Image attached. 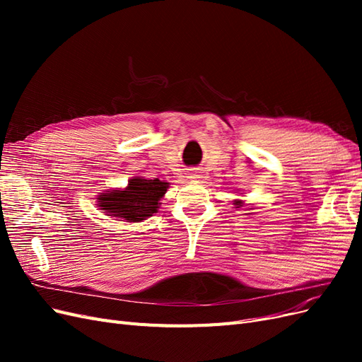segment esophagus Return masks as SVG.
<instances>
[{"mask_svg": "<svg viewBox=\"0 0 362 362\" xmlns=\"http://www.w3.org/2000/svg\"><path fill=\"white\" fill-rule=\"evenodd\" d=\"M189 178H198V172H190Z\"/></svg>", "mask_w": 362, "mask_h": 362, "instance_id": "34e87169", "label": "esophagus"}]
</instances>
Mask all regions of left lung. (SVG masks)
<instances>
[{"label":"left lung","instance_id":"left-lung-1","mask_svg":"<svg viewBox=\"0 0 362 362\" xmlns=\"http://www.w3.org/2000/svg\"><path fill=\"white\" fill-rule=\"evenodd\" d=\"M234 204L237 205L235 208H240V206H242V205H243V202H242V201H234Z\"/></svg>","mask_w":362,"mask_h":362}]
</instances>
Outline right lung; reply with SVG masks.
Wrapping results in <instances>:
<instances>
[{
  "instance_id": "add662e5",
  "label": "right lung",
  "mask_w": 362,
  "mask_h": 362,
  "mask_svg": "<svg viewBox=\"0 0 362 362\" xmlns=\"http://www.w3.org/2000/svg\"><path fill=\"white\" fill-rule=\"evenodd\" d=\"M169 189V182L136 177L122 190H112L98 196L103 213L127 222H141L158 211L160 199Z\"/></svg>"
}]
</instances>
